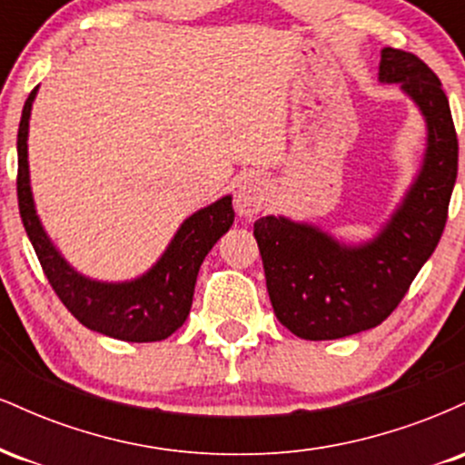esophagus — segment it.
Masks as SVG:
<instances>
[{
    "instance_id": "34e87169",
    "label": "esophagus",
    "mask_w": 465,
    "mask_h": 465,
    "mask_svg": "<svg viewBox=\"0 0 465 465\" xmlns=\"http://www.w3.org/2000/svg\"><path fill=\"white\" fill-rule=\"evenodd\" d=\"M266 183L264 179H260L258 174H247L238 181L236 196H233V207L240 216H255L264 207V203L269 196H266Z\"/></svg>"
}]
</instances>
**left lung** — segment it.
I'll return each mask as SVG.
<instances>
[{"label": "left lung", "instance_id": "obj_1", "mask_svg": "<svg viewBox=\"0 0 465 465\" xmlns=\"http://www.w3.org/2000/svg\"><path fill=\"white\" fill-rule=\"evenodd\" d=\"M378 80L400 84L426 122L418 177L381 232L362 244H343L286 216H262L253 225L275 317L300 339H343L381 325L446 227L459 142L440 78L411 52L385 47Z\"/></svg>", "mask_w": 465, "mask_h": 465}]
</instances>
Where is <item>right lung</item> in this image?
<instances>
[{
    "label": "right lung",
    "instance_id": "1",
    "mask_svg": "<svg viewBox=\"0 0 465 465\" xmlns=\"http://www.w3.org/2000/svg\"><path fill=\"white\" fill-rule=\"evenodd\" d=\"M36 89L39 87L32 89L25 100L19 122L17 199L25 233L44 266L47 282L54 288L58 300L65 303L67 311L94 332L131 341V343H153V341L168 339L188 319L203 260L218 242V238L232 227V196H223L185 218L162 258L137 280H89L69 266L61 251L47 238L35 210L28 168V126Z\"/></svg>",
    "mask_w": 465,
    "mask_h": 465
}]
</instances>
